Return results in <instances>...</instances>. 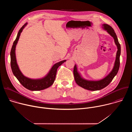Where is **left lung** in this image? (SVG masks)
I'll use <instances>...</instances> for the list:
<instances>
[{
	"label": "left lung",
	"mask_w": 132,
	"mask_h": 132,
	"mask_svg": "<svg viewBox=\"0 0 132 132\" xmlns=\"http://www.w3.org/2000/svg\"><path fill=\"white\" fill-rule=\"evenodd\" d=\"M103 28L104 30L112 36L114 40L115 43L117 46L118 51L117 52L116 59L114 63V65L111 71L109 74L103 79L98 81L88 80L84 79L78 72L76 65H75L73 68V75L75 81L80 87L91 91H96L101 90L106 87L116 76L120 67V56L121 55V45L119 42L117 36L113 29L110 26L107 24H103Z\"/></svg>",
	"instance_id": "left-lung-1"
}]
</instances>
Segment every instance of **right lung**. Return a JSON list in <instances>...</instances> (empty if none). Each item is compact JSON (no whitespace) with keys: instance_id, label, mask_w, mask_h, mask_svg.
<instances>
[{"instance_id":"right-lung-1","label":"right lung","mask_w":132,"mask_h":132,"mask_svg":"<svg viewBox=\"0 0 132 132\" xmlns=\"http://www.w3.org/2000/svg\"><path fill=\"white\" fill-rule=\"evenodd\" d=\"M27 24V23H25L19 31L16 39L13 43L10 52L11 67L14 76L24 87L31 91H39L47 88L53 85L55 79L57 68L63 63L66 62V60L61 61L54 64L51 68L49 72L42 78L33 79L24 76L20 71L16 63L15 47L18 40L19 39L20 34Z\"/></svg>"}]
</instances>
